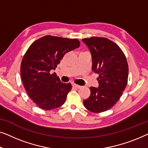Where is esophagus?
<instances>
[{"mask_svg": "<svg viewBox=\"0 0 148 148\" xmlns=\"http://www.w3.org/2000/svg\"><path fill=\"white\" fill-rule=\"evenodd\" d=\"M72 86L74 87V88H80L81 87H82L81 86H80V85H78V84H72Z\"/></svg>", "mask_w": 148, "mask_h": 148, "instance_id": "34e87169", "label": "esophagus"}]
</instances>
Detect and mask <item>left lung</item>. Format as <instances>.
<instances>
[{
    "mask_svg": "<svg viewBox=\"0 0 148 148\" xmlns=\"http://www.w3.org/2000/svg\"><path fill=\"white\" fill-rule=\"evenodd\" d=\"M82 41L92 55V71L99 75V87H90V97L83 103L88 111L102 113L113 107L125 89L128 64L121 49L109 39L92 37Z\"/></svg>",
    "mask_w": 148,
    "mask_h": 148,
    "instance_id": "left-lung-1",
    "label": "left lung"
}]
</instances>
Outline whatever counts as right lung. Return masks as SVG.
<instances>
[{"label": "right lung", "mask_w": 148, "mask_h": 148, "mask_svg": "<svg viewBox=\"0 0 148 148\" xmlns=\"http://www.w3.org/2000/svg\"><path fill=\"white\" fill-rule=\"evenodd\" d=\"M80 44L77 39L45 35L35 41L25 53L21 64L22 82L29 97L40 109H54L64 103L72 85L61 82L50 71Z\"/></svg>", "instance_id": "add662e5"}]
</instances>
